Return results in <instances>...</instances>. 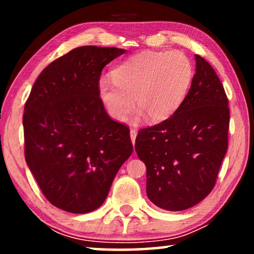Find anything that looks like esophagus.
<instances>
[{
  "label": "esophagus",
  "mask_w": 254,
  "mask_h": 254,
  "mask_svg": "<svg viewBox=\"0 0 254 254\" xmlns=\"http://www.w3.org/2000/svg\"><path fill=\"white\" fill-rule=\"evenodd\" d=\"M137 131L135 129H130V140L133 142V144H135V138H136Z\"/></svg>",
  "instance_id": "obj_1"
}]
</instances>
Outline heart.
Returning a JSON list of instances; mask_svg holds the SVG:
<instances>
[{"instance_id": "b5f03b06", "label": "heart", "mask_w": 254, "mask_h": 254, "mask_svg": "<svg viewBox=\"0 0 254 254\" xmlns=\"http://www.w3.org/2000/svg\"><path fill=\"white\" fill-rule=\"evenodd\" d=\"M193 77L192 61L182 52L147 51L117 65L112 79H100L98 92L114 120H126L134 103L138 116L144 114L151 123H161L179 109Z\"/></svg>"}]
</instances>
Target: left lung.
Listing matches in <instances>:
<instances>
[{"label":"left lung","mask_w":254,"mask_h":254,"mask_svg":"<svg viewBox=\"0 0 254 254\" xmlns=\"http://www.w3.org/2000/svg\"><path fill=\"white\" fill-rule=\"evenodd\" d=\"M195 74L185 100L163 123L138 131L135 150L147 166V195L156 206L179 211L214 189L225 152L230 112L213 67L195 55Z\"/></svg>","instance_id":"1"}]
</instances>
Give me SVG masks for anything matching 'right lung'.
<instances>
[{
	"label": "right lung",
	"mask_w": 254,
	"mask_h": 254,
	"mask_svg": "<svg viewBox=\"0 0 254 254\" xmlns=\"http://www.w3.org/2000/svg\"><path fill=\"white\" fill-rule=\"evenodd\" d=\"M126 50L82 46L47 65L24 107L25 161L53 206L85 214L105 201L133 152L129 129L98 92L103 68Z\"/></svg>",
	"instance_id": "right-lung-1"
}]
</instances>
